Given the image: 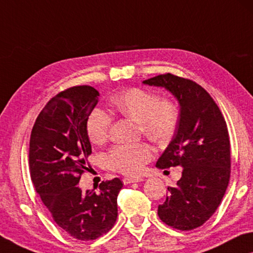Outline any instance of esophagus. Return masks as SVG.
I'll use <instances>...</instances> for the list:
<instances>
[{
	"instance_id": "34e87169",
	"label": "esophagus",
	"mask_w": 253,
	"mask_h": 253,
	"mask_svg": "<svg viewBox=\"0 0 253 253\" xmlns=\"http://www.w3.org/2000/svg\"><path fill=\"white\" fill-rule=\"evenodd\" d=\"M142 178H135V177H124L123 183L130 184V183H137V182H141Z\"/></svg>"
}]
</instances>
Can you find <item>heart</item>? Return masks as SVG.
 Here are the masks:
<instances>
[{
  "mask_svg": "<svg viewBox=\"0 0 253 253\" xmlns=\"http://www.w3.org/2000/svg\"><path fill=\"white\" fill-rule=\"evenodd\" d=\"M111 103L122 115L140 123L147 135L154 140H166L174 133L178 121L177 105L169 99L159 100L158 96L142 88H130L112 97ZM111 116L103 108L91 111L86 122L89 140L95 145L106 140ZM153 153L143 142L116 146L107 155L111 169L127 175H138L143 170Z\"/></svg>",
  "mask_w": 253,
  "mask_h": 253,
  "instance_id": "b5f03b06",
  "label": "heart"
}]
</instances>
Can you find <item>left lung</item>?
<instances>
[{
    "instance_id": "left-lung-1",
    "label": "left lung",
    "mask_w": 253,
    "mask_h": 253,
    "mask_svg": "<svg viewBox=\"0 0 253 253\" xmlns=\"http://www.w3.org/2000/svg\"><path fill=\"white\" fill-rule=\"evenodd\" d=\"M143 84L165 88L177 100L175 133L156 163L164 169L181 166L182 177L158 206L165 224L181 231L197 228L216 211L231 174L230 138L218 106L205 89L191 80L166 73Z\"/></svg>"
}]
</instances>
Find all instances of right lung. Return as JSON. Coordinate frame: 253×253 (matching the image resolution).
<instances>
[{
  "label": "right lung",
  "instance_id": "obj_1",
  "mask_svg": "<svg viewBox=\"0 0 253 253\" xmlns=\"http://www.w3.org/2000/svg\"><path fill=\"white\" fill-rule=\"evenodd\" d=\"M94 87L78 86L46 104L34 124L29 166L35 189L59 226L72 238L95 240L118 217V177L102 182L98 191L79 188L80 175L91 154L86 122L98 103Z\"/></svg>",
  "mask_w": 253,
  "mask_h": 253
}]
</instances>
